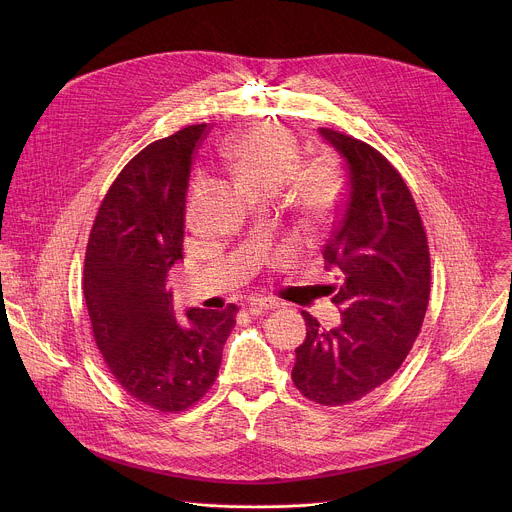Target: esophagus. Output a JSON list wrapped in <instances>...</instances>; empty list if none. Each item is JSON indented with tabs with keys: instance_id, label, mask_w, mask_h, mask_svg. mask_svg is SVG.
Listing matches in <instances>:
<instances>
[{
	"instance_id": "esophagus-1",
	"label": "esophagus",
	"mask_w": 512,
	"mask_h": 512,
	"mask_svg": "<svg viewBox=\"0 0 512 512\" xmlns=\"http://www.w3.org/2000/svg\"><path fill=\"white\" fill-rule=\"evenodd\" d=\"M277 308H281V304L275 302V300H267V298H257V300L249 302L251 312H255V310H277Z\"/></svg>"
}]
</instances>
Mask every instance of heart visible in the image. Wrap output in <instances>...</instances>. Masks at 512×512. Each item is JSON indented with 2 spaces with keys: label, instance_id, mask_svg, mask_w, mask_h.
<instances>
[{
  "label": "heart",
  "instance_id": "obj_1",
  "mask_svg": "<svg viewBox=\"0 0 512 512\" xmlns=\"http://www.w3.org/2000/svg\"><path fill=\"white\" fill-rule=\"evenodd\" d=\"M298 137L281 125H263L235 133L218 148V158L255 196L277 192L287 180V200L310 225H322L332 216L342 196V172L332 158L300 160ZM198 182L188 190L194 202Z\"/></svg>",
  "mask_w": 512,
  "mask_h": 512
}]
</instances>
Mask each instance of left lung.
<instances>
[{"label": "left lung", "instance_id": "1", "mask_svg": "<svg viewBox=\"0 0 512 512\" xmlns=\"http://www.w3.org/2000/svg\"><path fill=\"white\" fill-rule=\"evenodd\" d=\"M342 156L348 194L324 247L342 324L324 330L308 312L291 379L320 405L362 399L389 381L421 330L431 287L425 229L395 166L373 145L320 127Z\"/></svg>", "mask_w": 512, "mask_h": 512}]
</instances>
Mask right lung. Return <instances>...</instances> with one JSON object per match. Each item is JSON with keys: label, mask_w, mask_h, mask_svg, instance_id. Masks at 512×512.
Returning a JSON list of instances; mask_svg holds the SVG:
<instances>
[{"label": "right lung", "mask_w": 512, "mask_h": 512, "mask_svg": "<svg viewBox=\"0 0 512 512\" xmlns=\"http://www.w3.org/2000/svg\"><path fill=\"white\" fill-rule=\"evenodd\" d=\"M208 123L143 148L105 194L89 235L83 294L113 379L164 413L186 411L214 385L239 308L178 318L166 277L182 259L192 154Z\"/></svg>", "instance_id": "add662e5"}]
</instances>
